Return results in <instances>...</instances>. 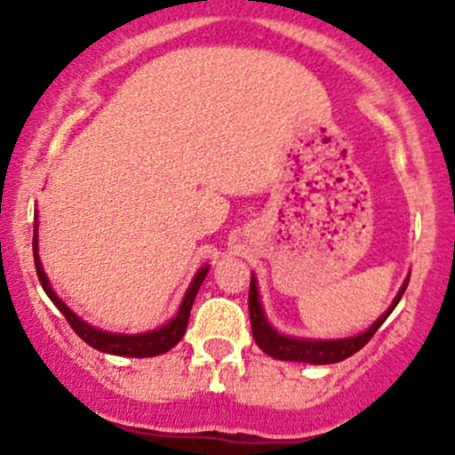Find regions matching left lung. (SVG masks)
I'll return each mask as SVG.
<instances>
[{
	"instance_id": "8db88e82",
	"label": "left lung",
	"mask_w": 455,
	"mask_h": 455,
	"mask_svg": "<svg viewBox=\"0 0 455 455\" xmlns=\"http://www.w3.org/2000/svg\"><path fill=\"white\" fill-rule=\"evenodd\" d=\"M408 280L405 277L403 287L399 289L396 299L392 300V305L387 307L380 319L369 328V331L360 332V335L344 337V339H299V337H289L277 332L271 323L264 316L262 303H259V293H257V280L255 275L251 277V291H248V312H251V328L252 337H255L257 347L262 348L267 355L275 357V360H289V363H309V364H332L341 363L351 357L353 353H357L360 348L376 335V331L383 325V321L392 315V309L396 307V303L403 296L405 287H408Z\"/></svg>"
}]
</instances>
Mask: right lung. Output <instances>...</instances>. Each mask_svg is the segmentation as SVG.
Wrapping results in <instances>:
<instances>
[{"mask_svg":"<svg viewBox=\"0 0 455 455\" xmlns=\"http://www.w3.org/2000/svg\"><path fill=\"white\" fill-rule=\"evenodd\" d=\"M34 264H36V273H38V280L45 289V293L50 296L52 303L56 307L61 309V315L66 316V321L70 323V328L86 341L88 347L98 348L102 353H111V355H124V357H152V355H162V353L171 351L175 344L184 337L187 332V323H188V315H191L193 300H196V293H198L200 284L207 277L209 267H203L196 277H193V283L188 284L187 293H184L182 305H180L178 315L172 316L166 325L162 328H156V331L150 332H140V335H118V332H107L100 331V328H92L88 325L86 321L79 319L66 303H63L59 296H56L54 289L50 287V280H47L45 271H43V264H40L38 257V230H34Z\"/></svg>","mask_w":455,"mask_h":455,"instance_id":"right-lung-1","label":"right lung"}]
</instances>
